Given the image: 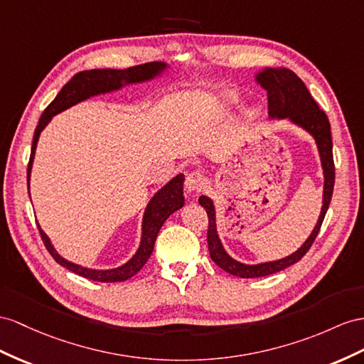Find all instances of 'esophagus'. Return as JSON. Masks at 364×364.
Returning a JSON list of instances; mask_svg holds the SVG:
<instances>
[{
	"instance_id": "1",
	"label": "esophagus",
	"mask_w": 364,
	"mask_h": 364,
	"mask_svg": "<svg viewBox=\"0 0 364 364\" xmlns=\"http://www.w3.org/2000/svg\"><path fill=\"white\" fill-rule=\"evenodd\" d=\"M204 188V176L200 172H191L186 178L184 189L189 195L198 193Z\"/></svg>"
}]
</instances>
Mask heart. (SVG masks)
I'll use <instances>...</instances> for the list:
<instances>
[{"label": "heart", "mask_w": 364, "mask_h": 364, "mask_svg": "<svg viewBox=\"0 0 364 364\" xmlns=\"http://www.w3.org/2000/svg\"><path fill=\"white\" fill-rule=\"evenodd\" d=\"M237 101H238L237 93H226V95H223L220 98V106H221V109L229 110L237 105Z\"/></svg>", "instance_id": "b5f03b06"}]
</instances>
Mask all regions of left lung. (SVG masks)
I'll use <instances>...</instances> for the list:
<instances>
[{
  "label": "left lung",
  "instance_id": "left-lung-1",
  "mask_svg": "<svg viewBox=\"0 0 364 364\" xmlns=\"http://www.w3.org/2000/svg\"><path fill=\"white\" fill-rule=\"evenodd\" d=\"M255 82L267 92V105H269V117L272 119H287L289 123L298 126L309 134L318 149L320 163L323 169V206L318 221L312 229L311 235L306 238L304 243L298 247L295 252L284 258L274 259V262H264L257 264H246L238 259L232 258L225 246H223L218 229H217V210L213 201L201 195L198 203L206 209L209 217V230H208V245L209 254L213 263L218 264L223 271L240 278H255L271 275L278 271L295 264L304 257V254L312 246L316 238L328 212L329 203L333 192L335 183V167L332 156V135L331 124L324 112L318 107L315 100L311 97L309 90L304 86V82L298 78L292 70L286 68H264L255 75Z\"/></svg>",
  "mask_w": 364,
  "mask_h": 364
}]
</instances>
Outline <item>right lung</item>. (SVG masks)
Segmentation results:
<instances>
[{"label": "right lung", "mask_w": 364, "mask_h": 364, "mask_svg": "<svg viewBox=\"0 0 364 364\" xmlns=\"http://www.w3.org/2000/svg\"><path fill=\"white\" fill-rule=\"evenodd\" d=\"M167 69H169V64H166L163 61H154L129 69H92L73 75V78L60 90V93L55 97L50 105L46 107L38 121V126L35 129L29 167H27V189H31V173L36 144H38V139L44 127L50 123V119L55 115H58L63 110L75 106L78 102L86 101L92 97L117 92L129 85H139V82L152 81L158 77H161ZM183 184L184 175L178 173L173 176L169 183H166L161 189H158L154 193V197L149 200L143 213L139 246L136 249V252L132 255V258H129L124 264L112 269H90L72 263L69 259L63 258L57 250H55L50 238L44 234V230L38 225L44 246L48 247L49 254L53 257L55 262L61 264L63 267H68L73 274L92 279V282L101 283L124 282V279L134 277L139 269L146 264L149 257L152 254L156 235L158 232H160L161 226L164 225V221L169 218L175 210H178L184 206Z\"/></svg>", "instance_id": "right-lung-1"}]
</instances>
